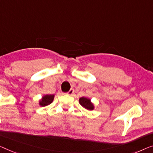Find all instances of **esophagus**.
<instances>
[{"instance_id": "34e87169", "label": "esophagus", "mask_w": 153, "mask_h": 153, "mask_svg": "<svg viewBox=\"0 0 153 153\" xmlns=\"http://www.w3.org/2000/svg\"><path fill=\"white\" fill-rule=\"evenodd\" d=\"M74 89H71V90L69 91V92L67 93V94L69 95H72L73 94H74Z\"/></svg>"}]
</instances>
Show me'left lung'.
Masks as SVG:
<instances>
[{"instance_id": "left-lung-1", "label": "left lung", "mask_w": 153, "mask_h": 153, "mask_svg": "<svg viewBox=\"0 0 153 153\" xmlns=\"http://www.w3.org/2000/svg\"><path fill=\"white\" fill-rule=\"evenodd\" d=\"M79 104L86 109H88V110H93V105L91 102V100L89 99L82 97L81 98H79Z\"/></svg>"}]
</instances>
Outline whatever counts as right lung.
I'll return each mask as SVG.
<instances>
[{
    "label": "right lung",
    "instance_id": "1",
    "mask_svg": "<svg viewBox=\"0 0 153 153\" xmlns=\"http://www.w3.org/2000/svg\"><path fill=\"white\" fill-rule=\"evenodd\" d=\"M54 95H46L42 97V99L40 102V106H45L49 105L53 102Z\"/></svg>",
    "mask_w": 153,
    "mask_h": 153
}]
</instances>
